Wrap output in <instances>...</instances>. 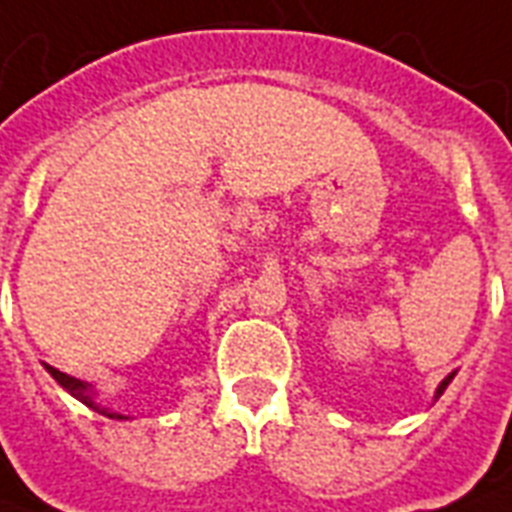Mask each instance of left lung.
I'll list each match as a JSON object with an SVG mask.
<instances>
[{
  "instance_id": "1",
  "label": "left lung",
  "mask_w": 512,
  "mask_h": 512,
  "mask_svg": "<svg viewBox=\"0 0 512 512\" xmlns=\"http://www.w3.org/2000/svg\"><path fill=\"white\" fill-rule=\"evenodd\" d=\"M454 380V372L452 374H449V377H446V380L444 382H441V385H438V388H436V398L438 396H441V393H444V390H446V385H449V382H452Z\"/></svg>"
}]
</instances>
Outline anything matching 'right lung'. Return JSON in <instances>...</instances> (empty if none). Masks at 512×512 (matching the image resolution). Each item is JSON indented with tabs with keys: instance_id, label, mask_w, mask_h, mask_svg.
<instances>
[{
	"instance_id": "obj_1",
	"label": "right lung",
	"mask_w": 512,
	"mask_h": 512,
	"mask_svg": "<svg viewBox=\"0 0 512 512\" xmlns=\"http://www.w3.org/2000/svg\"><path fill=\"white\" fill-rule=\"evenodd\" d=\"M44 369H47V372H50L52 377H55V382H58L60 388L68 390V393H71V396H74V398H79V401H82L84 406H90V409H95V412L103 414V417H111V420H130L127 414L111 412L108 406L98 404V401H95V390H92V385H87V382L76 380V377H71V374L58 372V369H55V366H50V364H44Z\"/></svg>"
}]
</instances>
